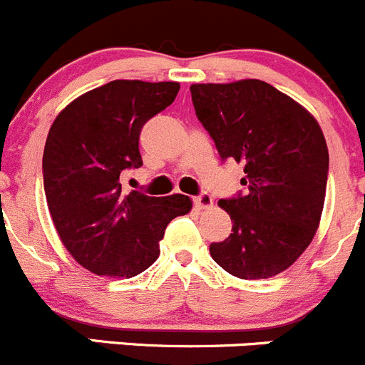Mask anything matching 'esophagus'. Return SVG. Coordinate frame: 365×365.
<instances>
[{"instance_id":"1","label":"esophagus","mask_w":365,"mask_h":365,"mask_svg":"<svg viewBox=\"0 0 365 365\" xmlns=\"http://www.w3.org/2000/svg\"><path fill=\"white\" fill-rule=\"evenodd\" d=\"M193 202H195V205H197L198 209H205V207H211V205H212V198H211V195H209V193L197 195V197L193 198Z\"/></svg>"}]
</instances>
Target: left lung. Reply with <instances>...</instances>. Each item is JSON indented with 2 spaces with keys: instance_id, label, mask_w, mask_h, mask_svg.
<instances>
[{
  "instance_id": "obj_1",
  "label": "left lung",
  "mask_w": 365,
  "mask_h": 365,
  "mask_svg": "<svg viewBox=\"0 0 365 365\" xmlns=\"http://www.w3.org/2000/svg\"><path fill=\"white\" fill-rule=\"evenodd\" d=\"M195 113L222 161L245 165V193L222 198L232 232L211 243L216 264L237 279H268L310 245L324 204L328 149L316 118L261 79L191 85Z\"/></svg>"
}]
</instances>
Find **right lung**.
Wrapping results in <instances>:
<instances>
[{"instance_id":"add662e5","label":"right lung","mask_w":365,"mask_h":365,"mask_svg":"<svg viewBox=\"0 0 365 365\" xmlns=\"http://www.w3.org/2000/svg\"><path fill=\"white\" fill-rule=\"evenodd\" d=\"M179 83L115 79L72 101L49 129L42 158L49 212L68 254L96 275L131 279L160 255L186 195L122 191L120 174L143 165V124L174 103Z\"/></svg>"}]
</instances>
